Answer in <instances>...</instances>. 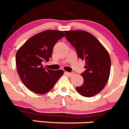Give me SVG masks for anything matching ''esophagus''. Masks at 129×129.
Wrapping results in <instances>:
<instances>
[{
    "instance_id": "esophagus-1",
    "label": "esophagus",
    "mask_w": 129,
    "mask_h": 129,
    "mask_svg": "<svg viewBox=\"0 0 129 129\" xmlns=\"http://www.w3.org/2000/svg\"><path fill=\"white\" fill-rule=\"evenodd\" d=\"M66 73L67 74V75H68V76H73L74 75H75V73H69V72H66Z\"/></svg>"
}]
</instances>
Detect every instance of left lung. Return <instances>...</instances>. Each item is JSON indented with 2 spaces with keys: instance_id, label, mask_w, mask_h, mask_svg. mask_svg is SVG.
<instances>
[{
  "instance_id": "left-lung-1",
  "label": "left lung",
  "mask_w": 129,
  "mask_h": 129,
  "mask_svg": "<svg viewBox=\"0 0 129 129\" xmlns=\"http://www.w3.org/2000/svg\"><path fill=\"white\" fill-rule=\"evenodd\" d=\"M66 38L75 48L78 56L85 61L81 73L83 84L76 87L85 97L97 95L106 85L110 76L111 59L107 50L94 36L85 30H65Z\"/></svg>"
}]
</instances>
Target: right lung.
Masks as SVG:
<instances>
[{"mask_svg":"<svg viewBox=\"0 0 129 129\" xmlns=\"http://www.w3.org/2000/svg\"><path fill=\"white\" fill-rule=\"evenodd\" d=\"M64 36L61 30H44L29 38L17 51V72L24 85L33 92H48L64 73L61 70L44 68L43 63L49 61L54 46Z\"/></svg>","mask_w":129,"mask_h":129,"instance_id":"1","label":"right lung"}]
</instances>
